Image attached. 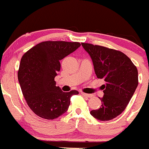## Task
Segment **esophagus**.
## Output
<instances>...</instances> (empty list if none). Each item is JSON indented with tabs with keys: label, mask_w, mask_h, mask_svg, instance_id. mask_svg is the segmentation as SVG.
Masks as SVG:
<instances>
[{
	"label": "esophagus",
	"mask_w": 149,
	"mask_h": 149,
	"mask_svg": "<svg viewBox=\"0 0 149 149\" xmlns=\"http://www.w3.org/2000/svg\"><path fill=\"white\" fill-rule=\"evenodd\" d=\"M81 93L84 96L86 97V98H92V97H93V94H88V93H84V92H81Z\"/></svg>",
	"instance_id": "obj_1"
}]
</instances>
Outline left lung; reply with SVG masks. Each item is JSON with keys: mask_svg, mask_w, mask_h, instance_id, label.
<instances>
[{"mask_svg": "<svg viewBox=\"0 0 149 149\" xmlns=\"http://www.w3.org/2000/svg\"><path fill=\"white\" fill-rule=\"evenodd\" d=\"M81 46L92 60L95 73L103 79V96L98 109L90 112L101 121L113 120L121 114L138 86V71L126 55L119 51L90 43Z\"/></svg>", "mask_w": 149, "mask_h": 149, "instance_id": "1", "label": "left lung"}]
</instances>
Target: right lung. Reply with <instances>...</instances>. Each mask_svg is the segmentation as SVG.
I'll return each mask as SVG.
<instances>
[{"label": "right lung", "mask_w": 149, "mask_h": 149, "mask_svg": "<svg viewBox=\"0 0 149 149\" xmlns=\"http://www.w3.org/2000/svg\"><path fill=\"white\" fill-rule=\"evenodd\" d=\"M81 46L78 42L44 41L36 45L22 58L18 80L28 106L36 115L53 120L64 114L76 90L63 92L55 77L61 70L60 61Z\"/></svg>", "instance_id": "right-lung-1"}]
</instances>
